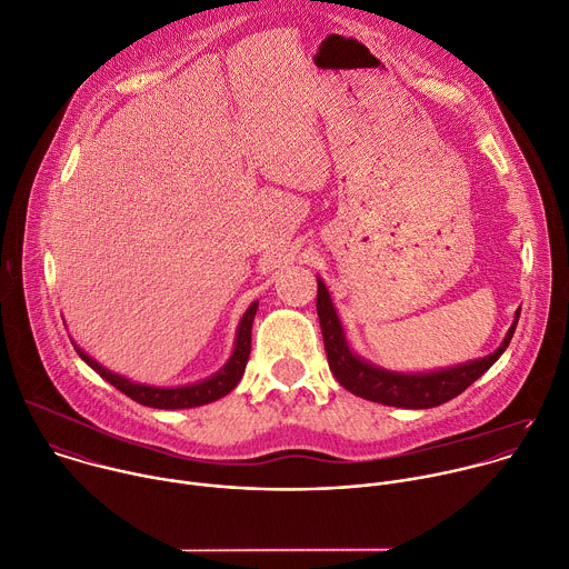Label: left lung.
Segmentation results:
<instances>
[{"label":"left lung","mask_w":569,"mask_h":569,"mask_svg":"<svg viewBox=\"0 0 569 569\" xmlns=\"http://www.w3.org/2000/svg\"><path fill=\"white\" fill-rule=\"evenodd\" d=\"M317 315H319V326H321L330 370L346 391L387 407L433 409L458 398L465 389H469L478 380V377H482L496 363V359L507 350L513 337L520 310H516L511 328L507 330L502 343L493 352L458 366L420 370V372L389 370L357 355L346 339V330L339 319V312L330 299L326 283L319 277H317Z\"/></svg>","instance_id":"obj_1"}]
</instances>
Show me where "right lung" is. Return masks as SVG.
I'll use <instances>...</instances> for the list:
<instances>
[{"label": "right lung", "instance_id": "1", "mask_svg": "<svg viewBox=\"0 0 569 569\" xmlns=\"http://www.w3.org/2000/svg\"><path fill=\"white\" fill-rule=\"evenodd\" d=\"M259 310V301H252L250 308L243 312L239 328H237V337H234V348L230 359L210 377L194 385H182V387H151V385H140L129 380L124 375H118L109 368H104L100 361H96L87 350H82L76 341L73 348L80 355V359L91 366L102 380H107L111 387H116L120 393H124L127 398H131L133 402L142 405V407H151V409H194V407H203L210 402H217L221 398H226L239 382L246 372V363L250 357V343H252V321L254 315Z\"/></svg>", "mask_w": 569, "mask_h": 569}]
</instances>
